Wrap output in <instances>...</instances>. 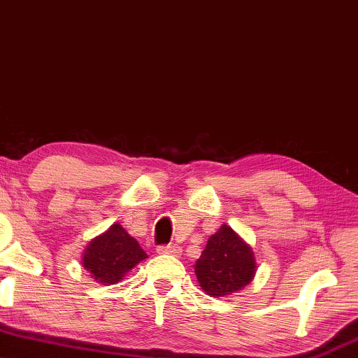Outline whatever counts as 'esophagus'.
<instances>
[{
	"instance_id": "esophagus-1",
	"label": "esophagus",
	"mask_w": 358,
	"mask_h": 358,
	"mask_svg": "<svg viewBox=\"0 0 358 358\" xmlns=\"http://www.w3.org/2000/svg\"><path fill=\"white\" fill-rule=\"evenodd\" d=\"M159 255H170V256H180L181 255V246L178 245H164L157 248Z\"/></svg>"
}]
</instances>
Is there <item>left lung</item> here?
<instances>
[{
	"label": "left lung",
	"instance_id": "left-lung-1",
	"mask_svg": "<svg viewBox=\"0 0 358 358\" xmlns=\"http://www.w3.org/2000/svg\"><path fill=\"white\" fill-rule=\"evenodd\" d=\"M255 251L236 231L224 224L194 263L198 284L210 296H227L243 290L256 274Z\"/></svg>",
	"mask_w": 358,
	"mask_h": 358
}]
</instances>
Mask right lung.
<instances>
[{"instance_id": "add662e5", "label": "right lung", "mask_w": 358, "mask_h": 358, "mask_svg": "<svg viewBox=\"0 0 358 358\" xmlns=\"http://www.w3.org/2000/svg\"><path fill=\"white\" fill-rule=\"evenodd\" d=\"M148 258L138 240L118 222L89 241L83 253V268L97 284H118L136 264Z\"/></svg>"}]
</instances>
